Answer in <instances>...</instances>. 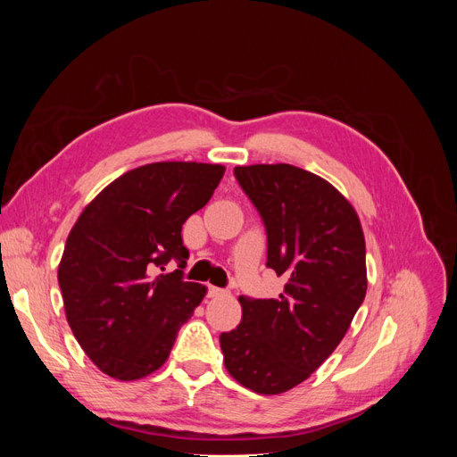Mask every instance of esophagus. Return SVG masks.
Listing matches in <instances>:
<instances>
[{"label":"esophagus","instance_id":"1","mask_svg":"<svg viewBox=\"0 0 457 457\" xmlns=\"http://www.w3.org/2000/svg\"><path fill=\"white\" fill-rule=\"evenodd\" d=\"M207 295H210V297H220V295H227V292H225V289L217 287V286H210V287H207Z\"/></svg>","mask_w":457,"mask_h":457}]
</instances>
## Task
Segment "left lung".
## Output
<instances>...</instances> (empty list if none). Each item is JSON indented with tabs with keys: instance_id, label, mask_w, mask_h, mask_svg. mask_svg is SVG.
I'll return each mask as SVG.
<instances>
[{
	"instance_id": "8db88e82",
	"label": "left lung",
	"mask_w": 457,
	"mask_h": 457,
	"mask_svg": "<svg viewBox=\"0 0 457 457\" xmlns=\"http://www.w3.org/2000/svg\"><path fill=\"white\" fill-rule=\"evenodd\" d=\"M267 228L278 299L240 295L242 322L220 334L225 368L245 389L280 395L311 378L347 334L366 297L361 219L341 192L289 163L234 168Z\"/></svg>"
}]
</instances>
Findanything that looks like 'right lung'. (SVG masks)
Wrapping results in <instances>:
<instances>
[{
    "mask_svg": "<svg viewBox=\"0 0 457 457\" xmlns=\"http://www.w3.org/2000/svg\"><path fill=\"white\" fill-rule=\"evenodd\" d=\"M225 165L156 162L114 179L81 212L62 252L59 286L79 347L106 376L135 381L163 366L177 331L207 287L183 270L152 276L177 259L183 223L210 202Z\"/></svg>",
    "mask_w": 457,
    "mask_h": 457,
    "instance_id": "1",
    "label": "right lung"
}]
</instances>
